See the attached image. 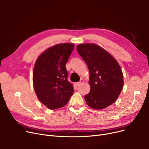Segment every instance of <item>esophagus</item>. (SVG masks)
Returning a JSON list of instances; mask_svg holds the SVG:
<instances>
[{
    "label": "esophagus",
    "instance_id": "1",
    "mask_svg": "<svg viewBox=\"0 0 149 149\" xmlns=\"http://www.w3.org/2000/svg\"><path fill=\"white\" fill-rule=\"evenodd\" d=\"M83 82H84V80H83V79H81L79 82H77V83H76V85H77V86H79V85H80L81 84H82Z\"/></svg>",
    "mask_w": 149,
    "mask_h": 149
}]
</instances>
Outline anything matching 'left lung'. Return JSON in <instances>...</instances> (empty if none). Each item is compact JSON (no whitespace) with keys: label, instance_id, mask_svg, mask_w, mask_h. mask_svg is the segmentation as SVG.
<instances>
[{"label":"left lung","instance_id":"obj_1","mask_svg":"<svg viewBox=\"0 0 149 149\" xmlns=\"http://www.w3.org/2000/svg\"><path fill=\"white\" fill-rule=\"evenodd\" d=\"M77 49L89 70L91 91L84 96L87 104L102 110L114 103L123 88L124 79L118 62L95 43L77 45Z\"/></svg>","mask_w":149,"mask_h":149}]
</instances>
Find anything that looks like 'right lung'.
Wrapping results in <instances>:
<instances>
[{
    "label": "right lung",
    "mask_w": 149,
    "mask_h": 149,
    "mask_svg": "<svg viewBox=\"0 0 149 149\" xmlns=\"http://www.w3.org/2000/svg\"><path fill=\"white\" fill-rule=\"evenodd\" d=\"M74 43H60L49 47L38 57L33 74L34 91L38 99L49 109L65 106L74 88L67 80L66 64Z\"/></svg>",
    "instance_id": "1"
}]
</instances>
